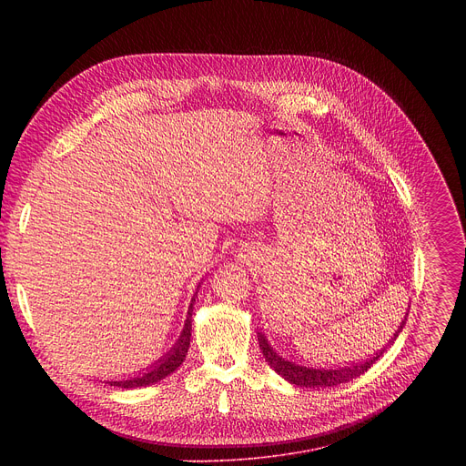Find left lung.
I'll return each mask as SVG.
<instances>
[{
	"instance_id": "8db88e82",
	"label": "left lung",
	"mask_w": 466,
	"mask_h": 466,
	"mask_svg": "<svg viewBox=\"0 0 466 466\" xmlns=\"http://www.w3.org/2000/svg\"><path fill=\"white\" fill-rule=\"evenodd\" d=\"M406 320H402L400 328H398V331L394 334L392 341L398 338V334H400V329L404 328ZM390 341V343H392ZM258 343H259V350L265 358V361H268V365L271 369H275L280 376H284L288 381L299 385V387H309V389H326V387H334V385H339V383H347L350 381L352 378L367 372L378 360L380 356L385 352V349L390 345H387L383 350H380L374 358H370L369 361H361L358 365H350V367H339V369H311V367H302V365H295L291 361H286L284 358H280L268 343V339L263 338V334H258Z\"/></svg>"
}]
</instances>
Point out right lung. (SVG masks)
I'll return each instance as SVG.
<instances>
[{
    "mask_svg": "<svg viewBox=\"0 0 466 466\" xmlns=\"http://www.w3.org/2000/svg\"><path fill=\"white\" fill-rule=\"evenodd\" d=\"M193 300H195V299H193ZM193 300H191V302H193ZM191 306H193V304H189L187 319H186L184 329H182V334H180V339H178V343L173 347V350H171L169 354H166L162 360H158V363H155L149 370L138 374L137 378L119 380V381H108V383L114 385V387H121V389H135V387L153 385V383L164 380L166 376H169L171 372H175V370L182 365V361H184V358H186V354H187V349H189V338H191V311H193Z\"/></svg>",
    "mask_w": 466,
    "mask_h": 466,
    "instance_id": "right-lung-1",
    "label": "right lung"
}]
</instances>
